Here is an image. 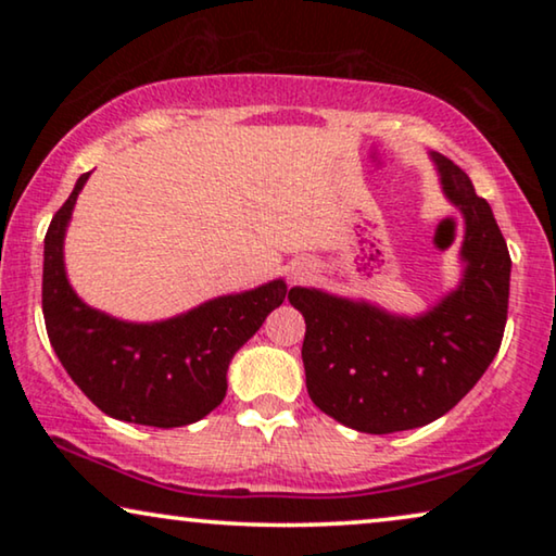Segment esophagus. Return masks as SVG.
<instances>
[{"label":"esophagus","instance_id":"34e87169","mask_svg":"<svg viewBox=\"0 0 556 556\" xmlns=\"http://www.w3.org/2000/svg\"><path fill=\"white\" fill-rule=\"evenodd\" d=\"M311 273H314V265L303 263V261H295L291 265V270H288V278H291V283H303V280L311 278Z\"/></svg>","mask_w":556,"mask_h":556}]
</instances>
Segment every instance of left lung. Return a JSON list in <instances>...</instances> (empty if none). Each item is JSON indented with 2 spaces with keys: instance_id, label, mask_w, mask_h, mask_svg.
<instances>
[{
  "instance_id": "left-lung-1",
  "label": "left lung",
  "mask_w": 556,
  "mask_h": 556,
  "mask_svg": "<svg viewBox=\"0 0 556 556\" xmlns=\"http://www.w3.org/2000/svg\"><path fill=\"white\" fill-rule=\"evenodd\" d=\"M430 159L445 200L463 215V270L453 291L417 316L321 288L288 293L306 318L308 397L337 422L371 435L443 417L473 390L504 339L511 280L504 235L468 174L435 151Z\"/></svg>"
}]
</instances>
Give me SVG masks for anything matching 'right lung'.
Returning a JSON list of instances; mask_svg holds the SVG:
<instances>
[{
    "instance_id": "obj_1",
    "label": "right lung",
    "mask_w": 556,
    "mask_h": 556,
    "mask_svg": "<svg viewBox=\"0 0 556 556\" xmlns=\"http://www.w3.org/2000/svg\"><path fill=\"white\" fill-rule=\"evenodd\" d=\"M88 174L45 235L42 314L50 344L75 384L105 415L151 428H181L210 415L227 392L232 356L283 303V278L217 295L164 321L136 324L88 306L65 273V232Z\"/></svg>"
}]
</instances>
